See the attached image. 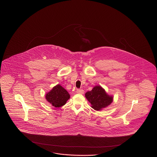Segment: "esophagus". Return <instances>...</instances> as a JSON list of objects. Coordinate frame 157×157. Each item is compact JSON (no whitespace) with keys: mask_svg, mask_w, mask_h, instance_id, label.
<instances>
[{"mask_svg":"<svg viewBox=\"0 0 157 157\" xmlns=\"http://www.w3.org/2000/svg\"><path fill=\"white\" fill-rule=\"evenodd\" d=\"M76 92L78 94H83L84 93V90H79V89H78V90H76Z\"/></svg>","mask_w":157,"mask_h":157,"instance_id":"obj_1","label":"esophagus"}]
</instances>
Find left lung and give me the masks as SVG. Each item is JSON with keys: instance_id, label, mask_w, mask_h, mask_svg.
Returning a JSON list of instances; mask_svg holds the SVG:
<instances>
[{"instance_id": "1", "label": "left lung", "mask_w": 157, "mask_h": 157, "mask_svg": "<svg viewBox=\"0 0 157 157\" xmlns=\"http://www.w3.org/2000/svg\"><path fill=\"white\" fill-rule=\"evenodd\" d=\"M85 97L92 105L91 107L96 111L101 110L113 101L112 96L108 95L101 86H95L92 90L87 92Z\"/></svg>"}]
</instances>
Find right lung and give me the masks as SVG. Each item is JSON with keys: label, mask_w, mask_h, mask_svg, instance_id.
I'll return each instance as SVG.
<instances>
[{"label": "right lung", "mask_w": 157, "mask_h": 157, "mask_svg": "<svg viewBox=\"0 0 157 157\" xmlns=\"http://www.w3.org/2000/svg\"><path fill=\"white\" fill-rule=\"evenodd\" d=\"M70 98V95L67 90L60 85L54 86L50 92L46 95V100L56 108H59L67 103Z\"/></svg>", "instance_id": "obj_1"}]
</instances>
